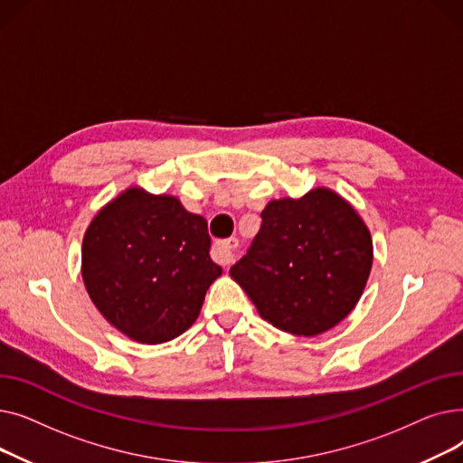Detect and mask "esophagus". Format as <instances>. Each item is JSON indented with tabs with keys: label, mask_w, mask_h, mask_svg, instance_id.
I'll list each match as a JSON object with an SVG mask.
<instances>
[{
	"label": "esophagus",
	"mask_w": 463,
	"mask_h": 463,
	"mask_svg": "<svg viewBox=\"0 0 463 463\" xmlns=\"http://www.w3.org/2000/svg\"><path fill=\"white\" fill-rule=\"evenodd\" d=\"M236 250H238V240L236 238L217 241V244L213 246V259L222 266H229L236 259Z\"/></svg>",
	"instance_id": "esophagus-1"
}]
</instances>
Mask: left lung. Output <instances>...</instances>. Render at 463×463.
Segmentation results:
<instances>
[{
	"label": "left lung",
	"mask_w": 463,
	"mask_h": 463,
	"mask_svg": "<svg viewBox=\"0 0 463 463\" xmlns=\"http://www.w3.org/2000/svg\"><path fill=\"white\" fill-rule=\"evenodd\" d=\"M231 278L264 321L295 335L342 323L366 287L373 244L356 210L326 187L266 204Z\"/></svg>",
	"instance_id": "8db88e82"
}]
</instances>
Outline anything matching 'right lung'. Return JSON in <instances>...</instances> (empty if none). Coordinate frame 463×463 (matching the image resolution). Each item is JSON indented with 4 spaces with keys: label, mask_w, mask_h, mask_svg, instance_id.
I'll return each mask as SVG.
<instances>
[{
    "label": "right lung",
    "mask_w": 463,
    "mask_h": 463,
    "mask_svg": "<svg viewBox=\"0 0 463 463\" xmlns=\"http://www.w3.org/2000/svg\"><path fill=\"white\" fill-rule=\"evenodd\" d=\"M219 276L206 219L173 194L129 187L84 234L82 279L91 302L140 344H165L185 332Z\"/></svg>",
    "instance_id": "add662e5"
}]
</instances>
